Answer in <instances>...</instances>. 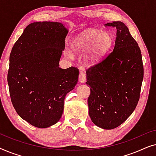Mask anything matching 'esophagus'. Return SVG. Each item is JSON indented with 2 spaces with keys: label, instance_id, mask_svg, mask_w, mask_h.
<instances>
[{
  "label": "esophagus",
  "instance_id": "esophagus-1",
  "mask_svg": "<svg viewBox=\"0 0 156 156\" xmlns=\"http://www.w3.org/2000/svg\"><path fill=\"white\" fill-rule=\"evenodd\" d=\"M79 81L81 83H84L86 82V74L81 72L80 74H79Z\"/></svg>",
  "mask_w": 156,
  "mask_h": 156
}]
</instances>
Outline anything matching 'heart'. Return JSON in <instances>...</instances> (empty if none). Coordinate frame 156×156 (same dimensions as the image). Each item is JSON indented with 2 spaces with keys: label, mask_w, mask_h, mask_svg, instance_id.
I'll return each instance as SVG.
<instances>
[{
  "label": "heart",
  "mask_w": 156,
  "mask_h": 156,
  "mask_svg": "<svg viewBox=\"0 0 156 156\" xmlns=\"http://www.w3.org/2000/svg\"><path fill=\"white\" fill-rule=\"evenodd\" d=\"M114 38L109 32H101L89 28L76 36L72 43V49L76 54L84 55V62L87 65H94L101 60L109 50ZM66 56L72 58V52L67 51Z\"/></svg>",
  "instance_id": "obj_1"
}]
</instances>
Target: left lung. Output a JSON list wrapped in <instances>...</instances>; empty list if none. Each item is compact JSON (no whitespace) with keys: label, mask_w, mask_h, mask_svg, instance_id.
I'll return each mask as SVG.
<instances>
[{"label":"left lung","mask_w":156,"mask_h":156,"mask_svg":"<svg viewBox=\"0 0 156 156\" xmlns=\"http://www.w3.org/2000/svg\"><path fill=\"white\" fill-rule=\"evenodd\" d=\"M116 27L113 50L99 63L87 70L89 116L98 127L113 129L131 116L140 98L144 79L141 52L127 26L114 21Z\"/></svg>","instance_id":"obj_1"}]
</instances>
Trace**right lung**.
Wrapping results in <instances>:
<instances>
[{"label": "right lung", "instance_id": "add662e5", "mask_svg": "<svg viewBox=\"0 0 156 156\" xmlns=\"http://www.w3.org/2000/svg\"><path fill=\"white\" fill-rule=\"evenodd\" d=\"M68 32L61 23H30L10 52L8 84L12 106L23 120L40 129L58 122L65 96L78 82L76 67H59Z\"/></svg>", "mask_w": 156, "mask_h": 156}]
</instances>
